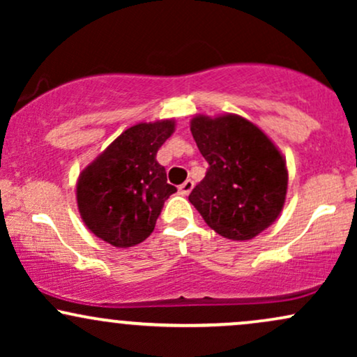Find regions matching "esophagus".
Masks as SVG:
<instances>
[{
	"instance_id": "esophagus-1",
	"label": "esophagus",
	"mask_w": 357,
	"mask_h": 357,
	"mask_svg": "<svg viewBox=\"0 0 357 357\" xmlns=\"http://www.w3.org/2000/svg\"><path fill=\"white\" fill-rule=\"evenodd\" d=\"M192 188H195V183H192L191 179H186V181H184L181 186H179V192H181V195H184V196H188L192 191Z\"/></svg>"
}]
</instances>
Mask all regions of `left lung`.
I'll use <instances>...</instances> for the list:
<instances>
[{
	"mask_svg": "<svg viewBox=\"0 0 357 357\" xmlns=\"http://www.w3.org/2000/svg\"><path fill=\"white\" fill-rule=\"evenodd\" d=\"M190 127L210 165L191 191L190 203L223 238H255L284 208L289 184L285 158L260 127L236 114H198Z\"/></svg>",
	"mask_w": 357,
	"mask_h": 357,
	"instance_id": "8db88e82",
	"label": "left lung"
}]
</instances>
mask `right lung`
<instances>
[{"label": "right lung", "instance_id": "add662e5", "mask_svg": "<svg viewBox=\"0 0 357 357\" xmlns=\"http://www.w3.org/2000/svg\"><path fill=\"white\" fill-rule=\"evenodd\" d=\"M173 119L139 122L110 142L77 179V206L97 238L117 248L139 245L151 235L165 202L176 188L155 161L174 132Z\"/></svg>", "mask_w": 357, "mask_h": 357}]
</instances>
